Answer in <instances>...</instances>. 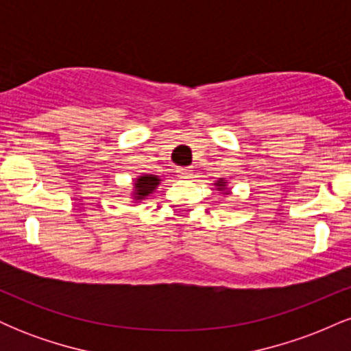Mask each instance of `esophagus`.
<instances>
[{
    "label": "esophagus",
    "instance_id": "obj_1",
    "mask_svg": "<svg viewBox=\"0 0 351 351\" xmlns=\"http://www.w3.org/2000/svg\"><path fill=\"white\" fill-rule=\"evenodd\" d=\"M176 173H178V176L180 178H189V176L193 175V170H189V168H178V170H176Z\"/></svg>",
    "mask_w": 351,
    "mask_h": 351
}]
</instances>
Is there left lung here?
<instances>
[{
    "mask_svg": "<svg viewBox=\"0 0 351 351\" xmlns=\"http://www.w3.org/2000/svg\"><path fill=\"white\" fill-rule=\"evenodd\" d=\"M228 183L229 181L226 180V178H219V180H216L215 183V188H216V191H219V193H223L224 196H228V195H231V189H229V186H228Z\"/></svg>",
    "mask_w": 351,
    "mask_h": 351,
    "instance_id": "8db88e82",
    "label": "left lung"
}]
</instances>
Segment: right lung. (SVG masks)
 Returning a JSON list of instances; mask_svg holds the SVG:
<instances>
[{
    "label": "right lung",
    "instance_id": "1",
    "mask_svg": "<svg viewBox=\"0 0 351 351\" xmlns=\"http://www.w3.org/2000/svg\"><path fill=\"white\" fill-rule=\"evenodd\" d=\"M162 183V178L156 175H140L134 180V189H132V203L140 204L142 201L148 199V196H152L155 193V189L158 188V184Z\"/></svg>",
    "mask_w": 351,
    "mask_h": 351
}]
</instances>
